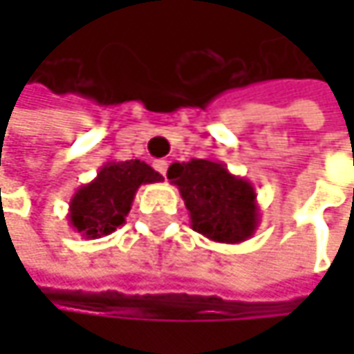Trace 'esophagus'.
<instances>
[{"instance_id":"esophagus-1","label":"esophagus","mask_w":354,"mask_h":354,"mask_svg":"<svg viewBox=\"0 0 354 354\" xmlns=\"http://www.w3.org/2000/svg\"><path fill=\"white\" fill-rule=\"evenodd\" d=\"M153 168H156L162 176H166V172H168V162H166V160H156V162H153Z\"/></svg>"}]
</instances>
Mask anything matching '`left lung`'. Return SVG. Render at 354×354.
<instances>
[{
    "label": "left lung",
    "instance_id": "8db88e82",
    "mask_svg": "<svg viewBox=\"0 0 354 354\" xmlns=\"http://www.w3.org/2000/svg\"><path fill=\"white\" fill-rule=\"evenodd\" d=\"M168 180L178 186L190 215V227L219 244H242L260 225L256 188L219 160L174 162Z\"/></svg>",
    "mask_w": 354,
    "mask_h": 354
}]
</instances>
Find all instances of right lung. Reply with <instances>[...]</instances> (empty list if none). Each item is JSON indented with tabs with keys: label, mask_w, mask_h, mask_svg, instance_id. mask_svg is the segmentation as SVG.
<instances>
[{
	"label": "right lung",
	"mask_w": 354,
	"mask_h": 354,
	"mask_svg": "<svg viewBox=\"0 0 354 354\" xmlns=\"http://www.w3.org/2000/svg\"><path fill=\"white\" fill-rule=\"evenodd\" d=\"M151 166L141 160L106 162L98 176L80 186L69 201V223L86 240L110 236L124 223L141 184L162 182Z\"/></svg>",
	"instance_id": "obj_1"
}]
</instances>
